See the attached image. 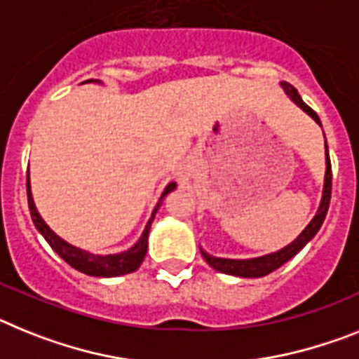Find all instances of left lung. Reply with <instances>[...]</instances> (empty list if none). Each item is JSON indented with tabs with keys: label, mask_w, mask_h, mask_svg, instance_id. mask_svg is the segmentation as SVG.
Wrapping results in <instances>:
<instances>
[{
	"label": "left lung",
	"mask_w": 359,
	"mask_h": 359,
	"mask_svg": "<svg viewBox=\"0 0 359 359\" xmlns=\"http://www.w3.org/2000/svg\"><path fill=\"white\" fill-rule=\"evenodd\" d=\"M282 88L285 90V93H287L289 97H291V101L294 102V104L300 106L305 114L311 115V117H313V119L316 121L320 126H322V123H320V117H318L316 111H314L311 106H307L304 101H302L300 93H298V90H296L294 86L289 85V83H285V81H283ZM325 155H327V158H325L327 170H325V184H323L322 202H320L318 213L314 215V218L311 220L309 226L305 227L304 231L300 233V236H298L294 242H291L287 248L280 249V251H276V253L266 255V257H260V258H249V260H229V258H217V257H211V255H208L205 251H202L201 249V253H202V257H204V260L208 262V264H210L213 269L220 271V273L233 274V276H242V278H258V276H266V274L273 273L274 269H278L280 266H283V264H285L287 260H291V258L294 257V255L298 253V251H300V249L304 248V245L307 244V242H309L314 235H316L318 229L322 227L323 220H325L327 210H329L330 189H332V170H330V158H329V149H327V142H325Z\"/></svg>",
	"instance_id": "1"
}]
</instances>
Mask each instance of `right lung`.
<instances>
[{"mask_svg": "<svg viewBox=\"0 0 359 359\" xmlns=\"http://www.w3.org/2000/svg\"><path fill=\"white\" fill-rule=\"evenodd\" d=\"M92 81V79H88ZM177 184L171 182L168 184L164 193H162L161 201L158 204L155 205L154 215L151 218L148 220L144 227V233L141 235L139 242H137L133 248H130L128 251L119 255H106V257H101V255H92V253H86L83 249L76 248V245L68 244L65 242L63 238H59L52 229L45 224L39 213L36 210V204L32 201V191H30V179L27 177V197H29V210H30V217H32V222L34 226L37 227V231L41 233L45 236V240L50 244V248L54 249L55 253L59 257L63 258L67 262L68 266L74 267V269L81 271V273L90 274V276H102V278H110V276H121V274H128V273H133V271L139 269V266L142 264L146 257V251H148V235H149V227H151V222H154V217L157 213L158 205H161L162 198L166 197L168 193L173 191L175 189Z\"/></svg>", "mask_w": 359, "mask_h": 359, "instance_id": "obj_1", "label": "right lung"}]
</instances>
